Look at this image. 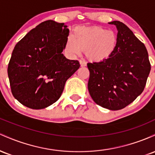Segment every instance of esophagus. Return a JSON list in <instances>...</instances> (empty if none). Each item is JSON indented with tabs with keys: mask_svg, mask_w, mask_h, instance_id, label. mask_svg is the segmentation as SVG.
I'll use <instances>...</instances> for the list:
<instances>
[{
	"mask_svg": "<svg viewBox=\"0 0 155 155\" xmlns=\"http://www.w3.org/2000/svg\"><path fill=\"white\" fill-rule=\"evenodd\" d=\"M79 63H80V65H81V67H84L87 65V63L84 61V60H80Z\"/></svg>",
	"mask_w": 155,
	"mask_h": 155,
	"instance_id": "esophagus-1",
	"label": "esophagus"
}]
</instances>
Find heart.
Listing matches in <instances>:
<instances>
[{
    "label": "heart",
    "instance_id": "obj_1",
    "mask_svg": "<svg viewBox=\"0 0 155 155\" xmlns=\"http://www.w3.org/2000/svg\"><path fill=\"white\" fill-rule=\"evenodd\" d=\"M117 43L118 37L113 31L101 27H79L74 30L73 37L68 38L65 49L73 57L86 50V56L90 61L101 62L111 56Z\"/></svg>",
    "mask_w": 155,
    "mask_h": 155
}]
</instances>
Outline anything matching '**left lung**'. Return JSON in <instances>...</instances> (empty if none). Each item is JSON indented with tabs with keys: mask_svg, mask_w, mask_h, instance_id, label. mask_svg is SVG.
I'll return each mask as SVG.
<instances>
[{
	"mask_svg": "<svg viewBox=\"0 0 155 155\" xmlns=\"http://www.w3.org/2000/svg\"><path fill=\"white\" fill-rule=\"evenodd\" d=\"M117 26L118 43L108 59L88 63V90L92 100L109 110L122 109L142 93L147 84L151 64L143 43L120 21Z\"/></svg>",
	"mask_w": 155,
	"mask_h": 155,
	"instance_id": "obj_1",
	"label": "left lung"
}]
</instances>
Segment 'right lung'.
<instances>
[{"instance_id":"1","label":"right lung","mask_w":155,"mask_h":155,"mask_svg":"<svg viewBox=\"0 0 155 155\" xmlns=\"http://www.w3.org/2000/svg\"><path fill=\"white\" fill-rule=\"evenodd\" d=\"M69 35L64 23L47 20L16 44L8 65L12 95L20 104L41 109L61 96L67 79L80 67L62 51Z\"/></svg>"}]
</instances>
